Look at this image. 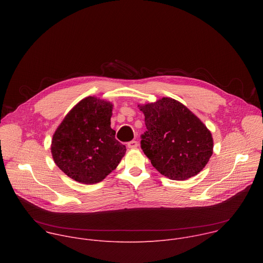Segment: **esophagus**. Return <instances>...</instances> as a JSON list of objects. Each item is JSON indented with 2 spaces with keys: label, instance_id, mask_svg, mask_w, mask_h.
I'll use <instances>...</instances> for the list:
<instances>
[{
  "label": "esophagus",
  "instance_id": "1",
  "mask_svg": "<svg viewBox=\"0 0 263 263\" xmlns=\"http://www.w3.org/2000/svg\"><path fill=\"white\" fill-rule=\"evenodd\" d=\"M138 146V142L136 140H131L128 142V147L130 148H136Z\"/></svg>",
  "mask_w": 263,
  "mask_h": 263
}]
</instances>
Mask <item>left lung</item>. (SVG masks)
<instances>
[{"label": "left lung", "instance_id": "obj_1", "mask_svg": "<svg viewBox=\"0 0 263 263\" xmlns=\"http://www.w3.org/2000/svg\"><path fill=\"white\" fill-rule=\"evenodd\" d=\"M138 107L146 127L140 146L152 165L172 180L198 175L213 153L212 135L201 120L171 98Z\"/></svg>", "mask_w": 263, "mask_h": 263}]
</instances>
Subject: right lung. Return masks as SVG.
Listing matches in <instances>:
<instances>
[{"label":"right lung","instance_id":"right-lung-1","mask_svg":"<svg viewBox=\"0 0 263 263\" xmlns=\"http://www.w3.org/2000/svg\"><path fill=\"white\" fill-rule=\"evenodd\" d=\"M112 104L87 97L74 106L55 131L51 152L56 165L83 184L101 182L116 170L126 146L110 127Z\"/></svg>","mask_w":263,"mask_h":263}]
</instances>
